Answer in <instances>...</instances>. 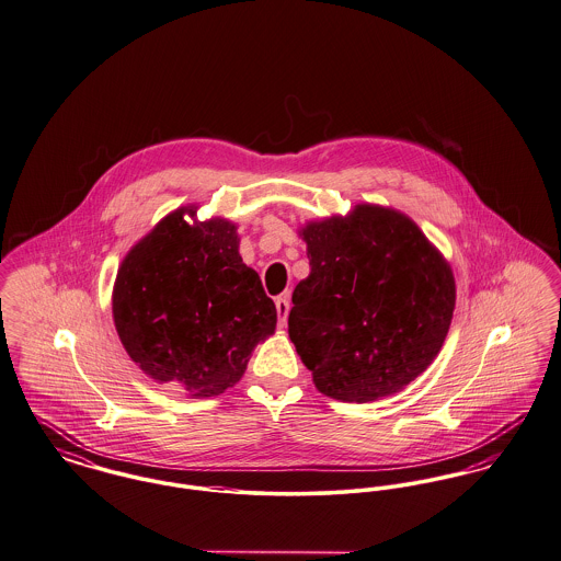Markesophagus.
<instances>
[{"instance_id": "obj_1", "label": "esophagus", "mask_w": 561, "mask_h": 561, "mask_svg": "<svg viewBox=\"0 0 561 561\" xmlns=\"http://www.w3.org/2000/svg\"><path fill=\"white\" fill-rule=\"evenodd\" d=\"M275 309H277V318H279V327H286L288 320V311H290V298L277 297L275 298Z\"/></svg>"}]
</instances>
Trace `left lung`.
<instances>
[{"instance_id": "8db88e82", "label": "left lung", "mask_w": 561, "mask_h": 561, "mask_svg": "<svg viewBox=\"0 0 561 561\" xmlns=\"http://www.w3.org/2000/svg\"><path fill=\"white\" fill-rule=\"evenodd\" d=\"M311 273L288 332L322 394L368 402L411 383L438 354L456 307L449 264L413 220L358 205L302 229Z\"/></svg>"}]
</instances>
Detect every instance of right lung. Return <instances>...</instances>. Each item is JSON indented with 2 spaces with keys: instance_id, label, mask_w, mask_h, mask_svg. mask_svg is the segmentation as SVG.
Listing matches in <instances>:
<instances>
[{
  "instance_id": "1",
  "label": "right lung",
  "mask_w": 561,
  "mask_h": 561,
  "mask_svg": "<svg viewBox=\"0 0 561 561\" xmlns=\"http://www.w3.org/2000/svg\"><path fill=\"white\" fill-rule=\"evenodd\" d=\"M178 209L121 264L112 311L118 336L146 375L207 398L232 388L252 350L275 332V302L241 261L237 227L188 225Z\"/></svg>"
}]
</instances>
